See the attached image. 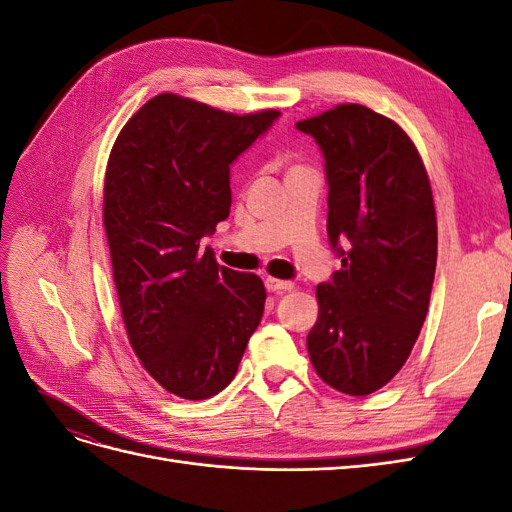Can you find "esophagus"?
Returning a JSON list of instances; mask_svg holds the SVG:
<instances>
[{"instance_id": "esophagus-1", "label": "esophagus", "mask_w": 512, "mask_h": 512, "mask_svg": "<svg viewBox=\"0 0 512 512\" xmlns=\"http://www.w3.org/2000/svg\"><path fill=\"white\" fill-rule=\"evenodd\" d=\"M265 286H267L269 292H286V290H292V284H290V282L275 280V277H267Z\"/></svg>"}]
</instances>
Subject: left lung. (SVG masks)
Segmentation results:
<instances>
[{"instance_id":"obj_1","label":"left lung","mask_w":512,"mask_h":512,"mask_svg":"<svg viewBox=\"0 0 512 512\" xmlns=\"http://www.w3.org/2000/svg\"><path fill=\"white\" fill-rule=\"evenodd\" d=\"M297 130L322 149L327 232L342 258L316 288L309 361L335 391L369 395L404 367L427 316L438 258L429 177L410 136L363 104H339Z\"/></svg>"}]
</instances>
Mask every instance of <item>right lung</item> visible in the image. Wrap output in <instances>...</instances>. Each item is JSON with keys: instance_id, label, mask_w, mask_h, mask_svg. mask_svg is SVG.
Segmentation results:
<instances>
[{"instance_id": "1", "label": "right lung", "mask_w": 512, "mask_h": 512, "mask_svg": "<svg viewBox=\"0 0 512 512\" xmlns=\"http://www.w3.org/2000/svg\"><path fill=\"white\" fill-rule=\"evenodd\" d=\"M277 117L160 94L108 156L102 218L123 324L138 361L177 397L226 389L262 318L260 277L220 267L200 239L228 218L230 164Z\"/></svg>"}]
</instances>
